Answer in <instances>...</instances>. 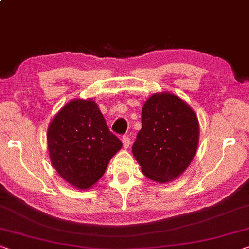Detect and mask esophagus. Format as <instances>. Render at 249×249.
I'll return each instance as SVG.
<instances>
[{
	"mask_svg": "<svg viewBox=\"0 0 249 249\" xmlns=\"http://www.w3.org/2000/svg\"><path fill=\"white\" fill-rule=\"evenodd\" d=\"M122 142H123L124 148H128V146L131 145V140H129V137L126 136V135L122 137Z\"/></svg>",
	"mask_w": 249,
	"mask_h": 249,
	"instance_id": "esophagus-1",
	"label": "esophagus"
}]
</instances>
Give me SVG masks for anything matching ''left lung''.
I'll return each instance as SVG.
<instances>
[{
  "label": "left lung",
  "mask_w": 249,
  "mask_h": 249,
  "mask_svg": "<svg viewBox=\"0 0 249 249\" xmlns=\"http://www.w3.org/2000/svg\"><path fill=\"white\" fill-rule=\"evenodd\" d=\"M198 136V121L184 101L169 93L155 94L142 109V129L132 151L145 176L166 183L191 164Z\"/></svg>",
  "instance_id": "8db88e82"
}]
</instances>
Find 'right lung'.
Here are the masks:
<instances>
[{
    "label": "right lung",
    "instance_id": "obj_1",
    "mask_svg": "<svg viewBox=\"0 0 249 249\" xmlns=\"http://www.w3.org/2000/svg\"><path fill=\"white\" fill-rule=\"evenodd\" d=\"M47 146L58 174L76 188L86 189L103 176L122 142L108 129L95 102L75 100L51 122Z\"/></svg>",
    "mask_w": 249,
    "mask_h": 249
}]
</instances>
